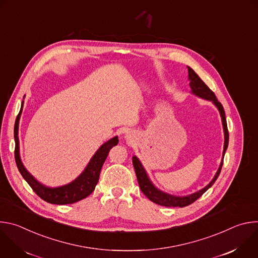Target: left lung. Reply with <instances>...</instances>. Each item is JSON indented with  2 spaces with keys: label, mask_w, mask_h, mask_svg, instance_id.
<instances>
[{
  "label": "left lung",
  "mask_w": 258,
  "mask_h": 258,
  "mask_svg": "<svg viewBox=\"0 0 258 258\" xmlns=\"http://www.w3.org/2000/svg\"><path fill=\"white\" fill-rule=\"evenodd\" d=\"M188 70H189V80L191 81L190 86H191L192 92L195 95H197L203 99L212 101L219 110V113H220V116H222V120H223L224 131H225V147H224V155H223V156H225L226 150H227L228 145H229V131H228L224 107H223L222 103L217 101L215 94L205 85V83L198 77L197 73L191 67H188ZM223 163H224V159H223L222 163H220L219 168H218L217 172L215 173L213 179L208 183L205 188H203L202 190H200L194 194H191V195H188L185 197H176V196H172V195H169V194H166V193H163V192L157 190L152 185L150 179L148 178V175H147V173H146L145 169L143 168L139 159L136 156L133 157V164L135 167V171L137 174L140 189L143 192V194L146 195V197L149 200H151L152 202H154L158 205H161V206H166V207H185V206H188V205L192 204L193 202H195L215 182V180L217 179V177L220 173V170H222Z\"/></svg>",
  "instance_id": "1"
}]
</instances>
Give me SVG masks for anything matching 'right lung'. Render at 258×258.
<instances>
[{"label": "right lung", "instance_id": "1", "mask_svg": "<svg viewBox=\"0 0 258 258\" xmlns=\"http://www.w3.org/2000/svg\"><path fill=\"white\" fill-rule=\"evenodd\" d=\"M23 106V102H22ZM16 117L15 125H14V139H15V161L18 167L19 172L23 176V178L28 182V185L31 187L33 192L38 195L40 198L45 200L48 203L51 204H72L78 201H81L88 197L90 194L93 193L95 190V187L99 180V175L101 168L103 166V163L105 162L108 153L110 149L117 145L118 139L117 137L112 138L109 140L105 144H103L99 150L95 153L93 158L91 159L90 163L86 167V169L83 171V173L73 181H71L68 185L58 187V188H49L46 186H43L36 180L23 166L20 156H19V140H18V123L19 118L21 115V110Z\"/></svg>", "mask_w": 258, "mask_h": 258}]
</instances>
